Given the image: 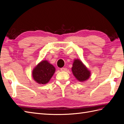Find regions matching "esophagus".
<instances>
[{
  "mask_svg": "<svg viewBox=\"0 0 124 124\" xmlns=\"http://www.w3.org/2000/svg\"><path fill=\"white\" fill-rule=\"evenodd\" d=\"M60 70L61 71H65L67 70V69L65 68H61Z\"/></svg>",
  "mask_w": 124,
  "mask_h": 124,
  "instance_id": "esophagus-1",
  "label": "esophagus"
}]
</instances>
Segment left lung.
I'll return each instance as SVG.
<instances>
[{
    "label": "left lung",
    "instance_id": "obj_1",
    "mask_svg": "<svg viewBox=\"0 0 124 124\" xmlns=\"http://www.w3.org/2000/svg\"><path fill=\"white\" fill-rule=\"evenodd\" d=\"M71 70L76 79L80 82L87 80L90 78L91 71L79 59H76L73 61Z\"/></svg>",
    "mask_w": 124,
    "mask_h": 124
}]
</instances>
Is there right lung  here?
I'll use <instances>...</instances> for the list:
<instances>
[{"instance_id":"1","label":"right lung","mask_w":124,"mask_h":124,"mask_svg":"<svg viewBox=\"0 0 124 124\" xmlns=\"http://www.w3.org/2000/svg\"><path fill=\"white\" fill-rule=\"evenodd\" d=\"M55 72V68L47 60H43L34 68L32 77L36 83L45 85L48 83Z\"/></svg>"}]
</instances>
